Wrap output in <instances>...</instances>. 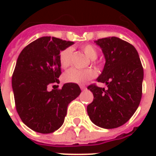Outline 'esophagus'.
Masks as SVG:
<instances>
[{
	"label": "esophagus",
	"mask_w": 156,
	"mask_h": 156,
	"mask_svg": "<svg viewBox=\"0 0 156 156\" xmlns=\"http://www.w3.org/2000/svg\"><path fill=\"white\" fill-rule=\"evenodd\" d=\"M80 88H81L82 90H85L86 89V86L85 85H80Z\"/></svg>",
	"instance_id": "esophagus-1"
}]
</instances>
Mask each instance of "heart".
<instances>
[{
  "instance_id": "heart-1",
  "label": "heart",
  "mask_w": 156,
  "mask_h": 156,
  "mask_svg": "<svg viewBox=\"0 0 156 156\" xmlns=\"http://www.w3.org/2000/svg\"><path fill=\"white\" fill-rule=\"evenodd\" d=\"M83 53L89 60H95L98 57V52L91 45H85L82 48ZM73 48H67L63 49L59 55V62L62 68H68L71 64ZM96 72L93 68H85V69H76L71 68L64 73L62 75V79L66 83H72L76 84H84L90 79L96 76Z\"/></svg>"
}]
</instances>
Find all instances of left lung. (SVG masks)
Masks as SVG:
<instances>
[{
    "label": "left lung",
    "instance_id": "8db88e82",
    "mask_svg": "<svg viewBox=\"0 0 156 156\" xmlns=\"http://www.w3.org/2000/svg\"><path fill=\"white\" fill-rule=\"evenodd\" d=\"M101 48L105 64L97 81L108 89L95 85L88 89L94 101L87 107L91 121L98 127L115 129L125 124L140 105L144 70L133 45L116 37L94 41Z\"/></svg>",
    "mask_w": 156,
    "mask_h": 156
}]
</instances>
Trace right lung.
Masks as SVG:
<instances>
[{"label": "right lung", "instance_id": "1", "mask_svg": "<svg viewBox=\"0 0 156 156\" xmlns=\"http://www.w3.org/2000/svg\"><path fill=\"white\" fill-rule=\"evenodd\" d=\"M73 44L42 37L27 45L17 58L12 80L16 108L22 122L36 132L49 134L58 129L68 105L81 93L79 86L72 83L48 90L52 83H59L60 51Z\"/></svg>", "mask_w": 156, "mask_h": 156}]
</instances>
